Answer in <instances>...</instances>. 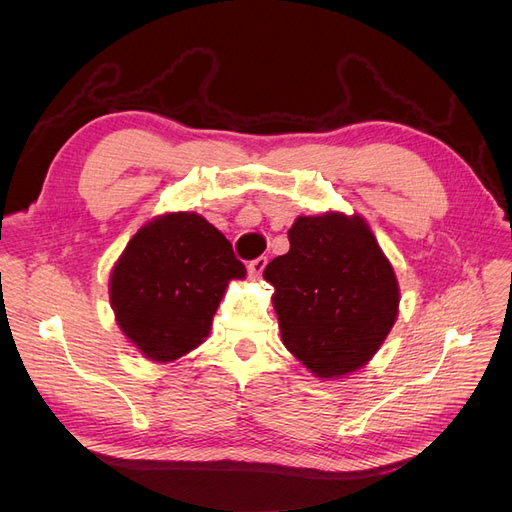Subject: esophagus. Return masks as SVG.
Listing matches in <instances>:
<instances>
[{"label": "esophagus", "mask_w": 512, "mask_h": 512, "mask_svg": "<svg viewBox=\"0 0 512 512\" xmlns=\"http://www.w3.org/2000/svg\"><path fill=\"white\" fill-rule=\"evenodd\" d=\"M265 267H267V258L260 256V258H256V260L250 262V267H247V271H250V277H254V280H258V277L262 275V271H265Z\"/></svg>", "instance_id": "obj_1"}]
</instances>
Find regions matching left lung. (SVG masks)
<instances>
[{"mask_svg": "<svg viewBox=\"0 0 512 512\" xmlns=\"http://www.w3.org/2000/svg\"><path fill=\"white\" fill-rule=\"evenodd\" d=\"M288 241L262 273L282 342L316 378H344L374 359L397 320L393 265L359 213L299 215Z\"/></svg>", "mask_w": 512, "mask_h": 512, "instance_id": "obj_1", "label": "left lung"}]
</instances>
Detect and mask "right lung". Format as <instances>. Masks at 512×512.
Wrapping results in <instances>:
<instances>
[{
    "instance_id": "obj_1",
    "label": "right lung",
    "mask_w": 512,
    "mask_h": 512,
    "mask_svg": "<svg viewBox=\"0 0 512 512\" xmlns=\"http://www.w3.org/2000/svg\"><path fill=\"white\" fill-rule=\"evenodd\" d=\"M243 277L218 228L194 211H170L128 241L108 297L128 342L153 363H173L205 342L228 284Z\"/></svg>"
}]
</instances>
